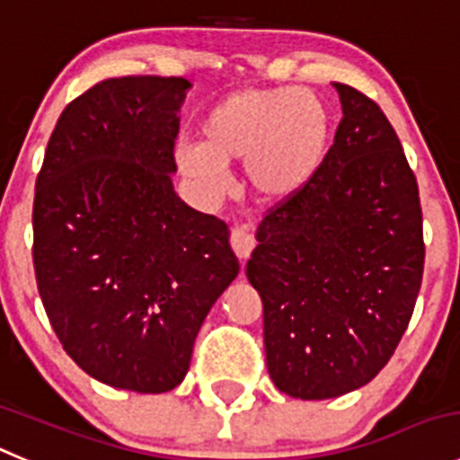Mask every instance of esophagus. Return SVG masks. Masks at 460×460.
<instances>
[{"label": "esophagus", "instance_id": "1", "mask_svg": "<svg viewBox=\"0 0 460 460\" xmlns=\"http://www.w3.org/2000/svg\"><path fill=\"white\" fill-rule=\"evenodd\" d=\"M230 246H233L234 255L239 260H248L252 248H255V239H252V234L243 226H233L230 227Z\"/></svg>", "mask_w": 460, "mask_h": 460}]
</instances>
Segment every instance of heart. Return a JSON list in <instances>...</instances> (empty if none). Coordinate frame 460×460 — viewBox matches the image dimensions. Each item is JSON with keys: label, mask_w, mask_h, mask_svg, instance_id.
<instances>
[{"label": "heart", "mask_w": 460, "mask_h": 460, "mask_svg": "<svg viewBox=\"0 0 460 460\" xmlns=\"http://www.w3.org/2000/svg\"><path fill=\"white\" fill-rule=\"evenodd\" d=\"M332 119L321 96L298 87H248L212 106L200 142L178 148L185 173L221 187L226 164L246 160V181L261 200H288L312 182L330 146Z\"/></svg>", "instance_id": "heart-1"}]
</instances>
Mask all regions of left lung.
<instances>
[{
  "instance_id": "1",
  "label": "left lung",
  "mask_w": 460,
  "mask_h": 460,
  "mask_svg": "<svg viewBox=\"0 0 460 460\" xmlns=\"http://www.w3.org/2000/svg\"><path fill=\"white\" fill-rule=\"evenodd\" d=\"M343 119L300 194L266 209L246 275L264 305L275 386L327 400L377 377L424 270L418 181L382 108L334 83Z\"/></svg>"
}]
</instances>
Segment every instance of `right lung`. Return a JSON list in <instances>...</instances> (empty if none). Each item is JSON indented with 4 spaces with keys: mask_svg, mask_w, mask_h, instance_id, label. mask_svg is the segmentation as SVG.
<instances>
[{
    "mask_svg": "<svg viewBox=\"0 0 460 460\" xmlns=\"http://www.w3.org/2000/svg\"><path fill=\"white\" fill-rule=\"evenodd\" d=\"M190 81L96 83L58 117L36 178L33 269L65 352L99 382L167 393L237 278L227 226L173 191Z\"/></svg>",
    "mask_w": 460,
    "mask_h": 460,
    "instance_id": "right-lung-1",
    "label": "right lung"
}]
</instances>
